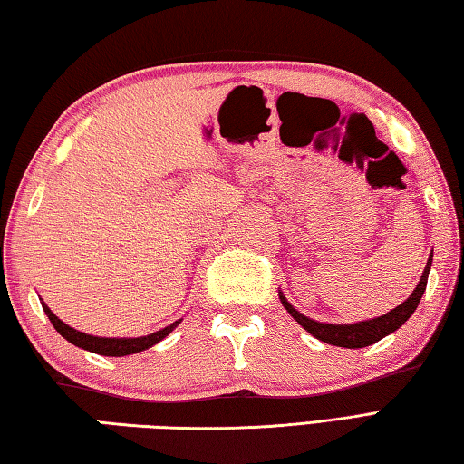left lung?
<instances>
[{"label":"left lung","instance_id":"8db88e82","mask_svg":"<svg viewBox=\"0 0 464 464\" xmlns=\"http://www.w3.org/2000/svg\"><path fill=\"white\" fill-rule=\"evenodd\" d=\"M430 266H432V252L426 260V266H424L420 281H418L412 295H410L404 303L398 304L396 309L388 311L386 314H380V317L357 321V323H343V325H339V323L314 321V319L307 317V314H303L301 311H296L293 304L286 301V296L283 293H278V299H281L283 307L288 311V314H291V317L299 323L304 331H309L314 339H319V341H323V343H329V345H337V347L360 349V347L373 345L375 341H380L386 335L394 334V331H398L410 317H412V313L416 311L418 303H420L422 295L426 291Z\"/></svg>","mask_w":464,"mask_h":464}]
</instances>
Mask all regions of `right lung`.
I'll use <instances>...</instances> for the list:
<instances>
[{"label": "right lung", "mask_w": 464, "mask_h": 464, "mask_svg": "<svg viewBox=\"0 0 464 464\" xmlns=\"http://www.w3.org/2000/svg\"><path fill=\"white\" fill-rule=\"evenodd\" d=\"M40 303H42L44 313L48 314L52 325H54V329L66 341H70V343L76 345V347L86 349V352H92L96 355H107V357H123V355L145 352V349L153 347L155 343H160L161 339L168 337L171 331L181 323V319H178L176 323H171V325L155 331V334H151V335H143V337H96V335L82 334V331L66 325L64 321H60L56 314L50 311L46 303H44L42 299H40Z\"/></svg>", "instance_id": "right-lung-1"}]
</instances>
